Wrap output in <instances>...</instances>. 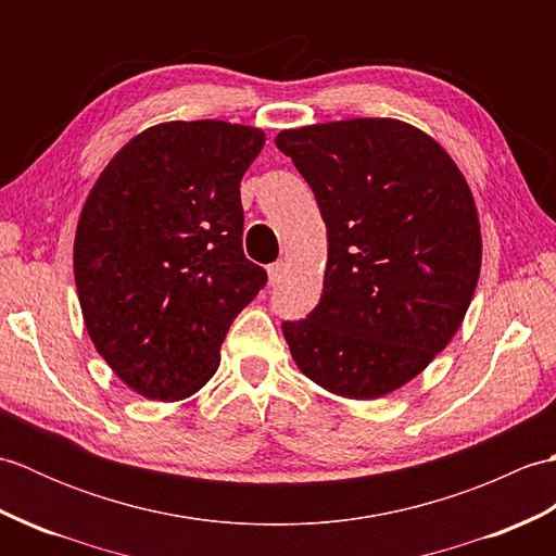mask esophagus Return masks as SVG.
Here are the masks:
<instances>
[{"label": "esophagus", "mask_w": 556, "mask_h": 556, "mask_svg": "<svg viewBox=\"0 0 556 556\" xmlns=\"http://www.w3.org/2000/svg\"><path fill=\"white\" fill-rule=\"evenodd\" d=\"M267 275H269V285H279L281 279L287 275V263L285 260H277V263H271L267 267Z\"/></svg>", "instance_id": "esophagus-1"}]
</instances>
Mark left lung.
Here are the masks:
<instances>
[{
	"label": "left lung",
	"instance_id": "8db88e82",
	"mask_svg": "<svg viewBox=\"0 0 556 556\" xmlns=\"http://www.w3.org/2000/svg\"><path fill=\"white\" fill-rule=\"evenodd\" d=\"M277 148L327 224L323 299L285 339L299 370L344 399H380L420 375L466 317L482 236L448 152L399 119L287 128Z\"/></svg>",
	"mask_w": 556,
	"mask_h": 556
}]
</instances>
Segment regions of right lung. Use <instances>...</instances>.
<instances>
[{
	"mask_svg": "<svg viewBox=\"0 0 556 556\" xmlns=\"http://www.w3.org/2000/svg\"><path fill=\"white\" fill-rule=\"evenodd\" d=\"M263 146L253 126L164 122L128 140L90 188L74 239L83 323L136 394L203 389L233 317L265 287L241 248L239 191Z\"/></svg>",
	"mask_w": 556,
	"mask_h": 556,
	"instance_id": "obj_1",
	"label": "right lung"
}]
</instances>
